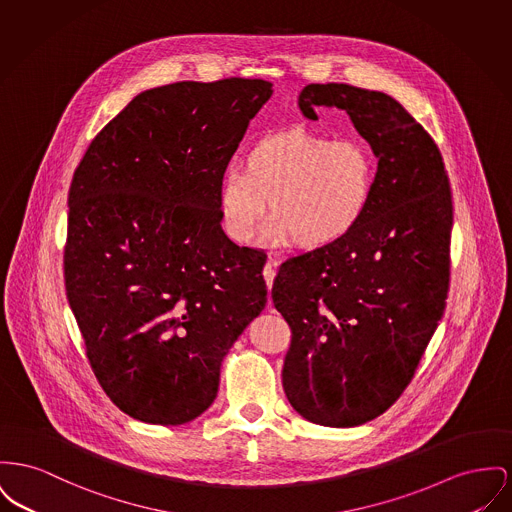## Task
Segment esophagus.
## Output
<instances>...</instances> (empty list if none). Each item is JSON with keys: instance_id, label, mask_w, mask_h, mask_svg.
Masks as SVG:
<instances>
[{"instance_id": "1", "label": "esophagus", "mask_w": 512, "mask_h": 512, "mask_svg": "<svg viewBox=\"0 0 512 512\" xmlns=\"http://www.w3.org/2000/svg\"><path fill=\"white\" fill-rule=\"evenodd\" d=\"M263 276H265L267 288L271 290L272 282H274V276H276V271H274V259H269V261H267V265H265V269H263ZM269 305H271V300H269Z\"/></svg>"}]
</instances>
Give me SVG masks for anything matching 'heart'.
<instances>
[{
  "label": "heart",
  "instance_id": "heart-1",
  "mask_svg": "<svg viewBox=\"0 0 512 512\" xmlns=\"http://www.w3.org/2000/svg\"><path fill=\"white\" fill-rule=\"evenodd\" d=\"M379 158L363 139L336 141L307 127L265 135L218 187L222 228L251 243L271 203L269 238L303 251L346 240L373 203Z\"/></svg>",
  "mask_w": 512,
  "mask_h": 512
}]
</instances>
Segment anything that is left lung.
Wrapping results in <instances>:
<instances>
[{"mask_svg": "<svg viewBox=\"0 0 512 512\" xmlns=\"http://www.w3.org/2000/svg\"><path fill=\"white\" fill-rule=\"evenodd\" d=\"M301 114L344 110L377 152L373 203L340 243L286 261L274 307L292 329L282 385L305 420H375L412 381L451 276L452 199L443 156L400 102L344 83L307 85Z\"/></svg>", "mask_w": 512, "mask_h": 512, "instance_id": "left-lung-1", "label": "left lung"}]
</instances>
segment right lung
I'll return each instance as SVG.
<instances>
[{
	"label": "right lung",
	"instance_id": "obj_1",
	"mask_svg": "<svg viewBox=\"0 0 512 512\" xmlns=\"http://www.w3.org/2000/svg\"><path fill=\"white\" fill-rule=\"evenodd\" d=\"M272 83L230 77L137 94L69 187L63 276L100 387L127 416L181 425L265 309L267 255L220 226L218 187Z\"/></svg>",
	"mask_w": 512,
	"mask_h": 512
}]
</instances>
